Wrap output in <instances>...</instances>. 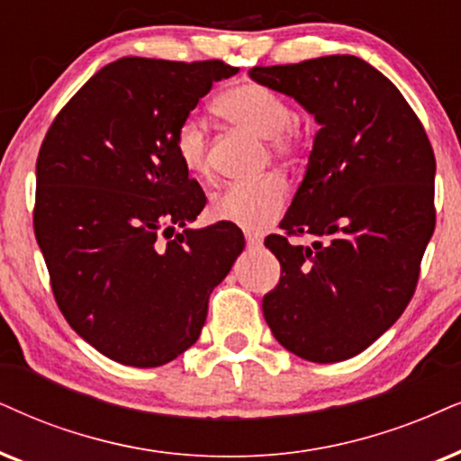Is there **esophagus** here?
Masks as SVG:
<instances>
[{
  "mask_svg": "<svg viewBox=\"0 0 461 461\" xmlns=\"http://www.w3.org/2000/svg\"><path fill=\"white\" fill-rule=\"evenodd\" d=\"M244 238H247V247H249V249H258V247H261V238H259L258 234H247Z\"/></svg>",
  "mask_w": 461,
  "mask_h": 461,
  "instance_id": "1",
  "label": "esophagus"
}]
</instances>
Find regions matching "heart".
<instances>
[{"instance_id":"heart-1","label":"heart","mask_w":461,"mask_h":461,"mask_svg":"<svg viewBox=\"0 0 461 461\" xmlns=\"http://www.w3.org/2000/svg\"><path fill=\"white\" fill-rule=\"evenodd\" d=\"M214 110L236 127L267 138V147L276 159L295 161L304 149V136L291 123L294 114L289 104L270 86L238 83L214 100ZM174 153L191 176L206 178L211 174L208 136L197 119L180 121L174 131ZM287 197V183L276 174H267L255 183L230 185L212 197L211 212L214 219L247 231H264L281 217Z\"/></svg>"}]
</instances>
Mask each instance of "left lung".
Segmentation results:
<instances>
[{
	"instance_id": "left-lung-1",
	"label": "left lung",
	"mask_w": 461,
	"mask_h": 461,
	"mask_svg": "<svg viewBox=\"0 0 461 461\" xmlns=\"http://www.w3.org/2000/svg\"><path fill=\"white\" fill-rule=\"evenodd\" d=\"M321 125L281 234L264 317L287 351L334 364L368 348L415 294L434 234L432 144L387 76L353 55L253 68ZM306 237L309 244L300 243Z\"/></svg>"
}]
</instances>
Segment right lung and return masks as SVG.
I'll use <instances>...</instances> for the list:
<instances>
[{"label": "right lung", "mask_w": 461, "mask_h": 461, "mask_svg": "<svg viewBox=\"0 0 461 461\" xmlns=\"http://www.w3.org/2000/svg\"><path fill=\"white\" fill-rule=\"evenodd\" d=\"M236 72L219 59H116L40 147L33 230L52 295L76 334L119 364L157 368L187 351L242 253L225 221L185 230L206 195L174 153L180 121Z\"/></svg>", "instance_id": "obj_1"}]
</instances>
